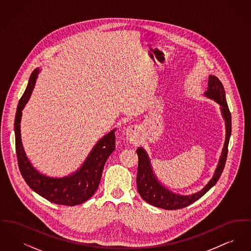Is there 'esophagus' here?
Listing matches in <instances>:
<instances>
[{
	"label": "esophagus",
	"instance_id": "esophagus-1",
	"mask_svg": "<svg viewBox=\"0 0 251 251\" xmlns=\"http://www.w3.org/2000/svg\"><path fill=\"white\" fill-rule=\"evenodd\" d=\"M136 132H137V128L136 126H129L126 130V137L130 142H134L135 138H136Z\"/></svg>",
	"mask_w": 251,
	"mask_h": 251
}]
</instances>
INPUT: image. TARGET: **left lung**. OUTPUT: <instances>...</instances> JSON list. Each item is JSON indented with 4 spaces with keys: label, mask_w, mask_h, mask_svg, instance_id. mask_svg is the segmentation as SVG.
Here are the masks:
<instances>
[{
    "label": "left lung",
    "mask_w": 251,
    "mask_h": 251,
    "mask_svg": "<svg viewBox=\"0 0 251 251\" xmlns=\"http://www.w3.org/2000/svg\"><path fill=\"white\" fill-rule=\"evenodd\" d=\"M204 96L208 99L214 100L217 104H219L226 128L225 143L217 167L215 168L214 176L201 191L191 195H179L174 193L169 190L157 179L155 173L153 172L152 166L151 164L150 157L143 148L140 147L136 150V153L138 154L136 185L139 195L146 202L165 210L181 209L200 200L203 195H205L215 185L220 178L227 160V145L231 133V115L227 107L226 94L223 84H221L219 79L215 75L209 76L208 87L207 91L204 92Z\"/></svg>",
    "instance_id": "obj_1"
}]
</instances>
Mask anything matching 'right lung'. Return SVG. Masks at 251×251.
I'll use <instances>...</instances> for the list:
<instances>
[{
  "instance_id": "obj_1",
  "label": "right lung",
  "mask_w": 251,
  "mask_h": 251,
  "mask_svg": "<svg viewBox=\"0 0 251 251\" xmlns=\"http://www.w3.org/2000/svg\"><path fill=\"white\" fill-rule=\"evenodd\" d=\"M39 72L37 68L32 72L16 112L14 128L19 167L26 183L39 196L55 204L78 205L90 199L99 187L105 162L116 147V129L98 140L82 166L72 174L57 178L40 173L26 155L21 134L23 110L32 95Z\"/></svg>"
}]
</instances>
